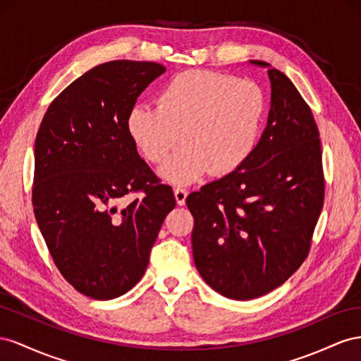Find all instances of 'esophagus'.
Returning a JSON list of instances; mask_svg holds the SVG:
<instances>
[{"label": "esophagus", "mask_w": 361, "mask_h": 361, "mask_svg": "<svg viewBox=\"0 0 361 361\" xmlns=\"http://www.w3.org/2000/svg\"><path fill=\"white\" fill-rule=\"evenodd\" d=\"M173 195H175V200H177V204L184 205V204H186V198H188L189 192L186 189L177 188V189H173Z\"/></svg>", "instance_id": "esophagus-1"}]
</instances>
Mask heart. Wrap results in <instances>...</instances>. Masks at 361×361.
Returning <instances> with one entry per match:
<instances>
[{
	"mask_svg": "<svg viewBox=\"0 0 361 361\" xmlns=\"http://www.w3.org/2000/svg\"><path fill=\"white\" fill-rule=\"evenodd\" d=\"M266 111V92L255 81L189 69L161 87L157 106L133 107L127 127L151 163L166 160L181 133L184 145L160 175L173 184H190L209 171L224 177L240 169L259 145Z\"/></svg>",
	"mask_w": 361,
	"mask_h": 361,
	"instance_id": "1",
	"label": "heart"
}]
</instances>
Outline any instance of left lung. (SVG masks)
I'll return each instance as SVG.
<instances>
[{
	"label": "left lung",
	"instance_id": "8db88e82",
	"mask_svg": "<svg viewBox=\"0 0 361 361\" xmlns=\"http://www.w3.org/2000/svg\"><path fill=\"white\" fill-rule=\"evenodd\" d=\"M267 74L269 118L251 159L186 200L198 272L212 289L239 301L269 293L304 263L325 198L312 109L281 71Z\"/></svg>",
	"mask_w": 361,
	"mask_h": 361
}]
</instances>
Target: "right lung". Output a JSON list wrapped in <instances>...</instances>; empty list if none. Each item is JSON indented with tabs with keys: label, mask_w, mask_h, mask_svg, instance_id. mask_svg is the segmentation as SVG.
Segmentation results:
<instances>
[{
	"label": "right lung",
	"mask_w": 361,
	"mask_h": 361,
	"mask_svg": "<svg viewBox=\"0 0 361 361\" xmlns=\"http://www.w3.org/2000/svg\"><path fill=\"white\" fill-rule=\"evenodd\" d=\"M166 71L113 60L89 69L51 102L35 142L33 209L65 280L94 300L127 293L145 274L173 192L140 159L127 119ZM142 192L126 203L127 194Z\"/></svg>",
	"instance_id": "1"
}]
</instances>
